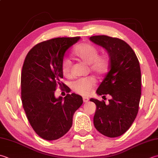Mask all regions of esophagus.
<instances>
[{"label": "esophagus", "mask_w": 158, "mask_h": 158, "mask_svg": "<svg viewBox=\"0 0 158 158\" xmlns=\"http://www.w3.org/2000/svg\"><path fill=\"white\" fill-rule=\"evenodd\" d=\"M83 101L84 103H86V102H88L89 101V98L88 97H83Z\"/></svg>", "instance_id": "34e87169"}]
</instances>
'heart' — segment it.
Masks as SVG:
<instances>
[{
    "label": "heart",
    "mask_w": 158,
    "mask_h": 158,
    "mask_svg": "<svg viewBox=\"0 0 158 158\" xmlns=\"http://www.w3.org/2000/svg\"><path fill=\"white\" fill-rule=\"evenodd\" d=\"M73 55L83 62L89 65V69L97 75H103L108 68L109 61L106 55H98V49L89 43H82L77 45L74 49ZM71 62L68 59H64L61 63V71L65 76L70 73ZM95 85V79L89 77L79 79L71 83V88L76 93L81 95H88Z\"/></svg>",
    "instance_id": "heart-1"
}]
</instances>
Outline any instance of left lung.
<instances>
[{
  "mask_svg": "<svg viewBox=\"0 0 158 158\" xmlns=\"http://www.w3.org/2000/svg\"><path fill=\"white\" fill-rule=\"evenodd\" d=\"M104 48L110 56V70L98 88L97 94L109 103L90 98L97 106L95 128L106 136L116 138L128 130L136 117L141 96V71L136 55L127 43L107 35L89 38Z\"/></svg>",
  "mask_w": 158,
  "mask_h": 158,
  "instance_id": "1",
  "label": "left lung"
}]
</instances>
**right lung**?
<instances>
[{"mask_svg":"<svg viewBox=\"0 0 158 158\" xmlns=\"http://www.w3.org/2000/svg\"><path fill=\"white\" fill-rule=\"evenodd\" d=\"M80 37L56 38L36 44L28 52L21 74V98L33 130L46 140H57L69 131L74 114L83 103L78 94L55 98L57 85L67 86L61 63L64 55Z\"/></svg>","mask_w":158,"mask_h":158,"instance_id":"obj_1","label":"right lung"}]
</instances>
